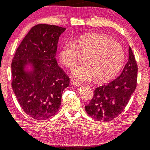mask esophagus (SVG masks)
<instances>
[{"label":"esophagus","mask_w":150,"mask_h":150,"mask_svg":"<svg viewBox=\"0 0 150 150\" xmlns=\"http://www.w3.org/2000/svg\"><path fill=\"white\" fill-rule=\"evenodd\" d=\"M70 84L72 86H81V84L80 82H76V81H74V80H71Z\"/></svg>","instance_id":"esophagus-1"}]
</instances>
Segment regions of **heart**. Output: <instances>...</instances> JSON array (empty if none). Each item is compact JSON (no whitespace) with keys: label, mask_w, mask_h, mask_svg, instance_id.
Returning <instances> with one entry per match:
<instances>
[{"label":"heart","mask_w":150,"mask_h":150,"mask_svg":"<svg viewBox=\"0 0 150 150\" xmlns=\"http://www.w3.org/2000/svg\"><path fill=\"white\" fill-rule=\"evenodd\" d=\"M78 54L84 56L85 64L72 71V76L82 81L95 77L100 82L113 79L121 70L125 60L122 46L106 35L89 33L78 36L74 41L66 42L59 51L63 65L72 68L78 62Z\"/></svg>","instance_id":"1"}]
</instances>
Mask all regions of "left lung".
<instances>
[{
    "mask_svg": "<svg viewBox=\"0 0 150 150\" xmlns=\"http://www.w3.org/2000/svg\"><path fill=\"white\" fill-rule=\"evenodd\" d=\"M128 61L118 77L107 84L97 87L90 104L86 105L87 114L94 120L109 122L114 119L128 103L137 84V65L129 46Z\"/></svg>",
    "mask_w": 150,
    "mask_h": 150,
    "instance_id": "obj_1",
    "label": "left lung"
}]
</instances>
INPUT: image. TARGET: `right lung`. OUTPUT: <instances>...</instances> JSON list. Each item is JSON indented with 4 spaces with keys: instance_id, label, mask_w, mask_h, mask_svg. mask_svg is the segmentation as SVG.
<instances>
[{
    "instance_id": "add662e5",
    "label": "right lung",
    "mask_w": 150,
    "mask_h": 150,
    "mask_svg": "<svg viewBox=\"0 0 150 150\" xmlns=\"http://www.w3.org/2000/svg\"><path fill=\"white\" fill-rule=\"evenodd\" d=\"M55 25L34 26L22 41L11 64L12 87L29 116L47 120L58 111L70 78L56 60L58 42L66 30Z\"/></svg>"
}]
</instances>
